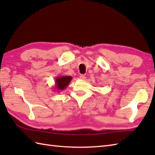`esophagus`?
Returning a JSON list of instances; mask_svg holds the SVG:
<instances>
[{
  "label": "esophagus",
  "mask_w": 155,
  "mask_h": 155,
  "mask_svg": "<svg viewBox=\"0 0 155 155\" xmlns=\"http://www.w3.org/2000/svg\"><path fill=\"white\" fill-rule=\"evenodd\" d=\"M80 78L81 80H85V78H86V77H85V76L83 75V74H81L80 76Z\"/></svg>",
  "instance_id": "esophagus-1"
}]
</instances>
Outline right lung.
<instances>
[{
	"label": "right lung",
	"instance_id": "right-lung-1",
	"mask_svg": "<svg viewBox=\"0 0 155 155\" xmlns=\"http://www.w3.org/2000/svg\"><path fill=\"white\" fill-rule=\"evenodd\" d=\"M72 79V77L71 76H59V77H57L55 78L54 90H57V92L64 90L68 86Z\"/></svg>",
	"mask_w": 155,
	"mask_h": 155
}]
</instances>
